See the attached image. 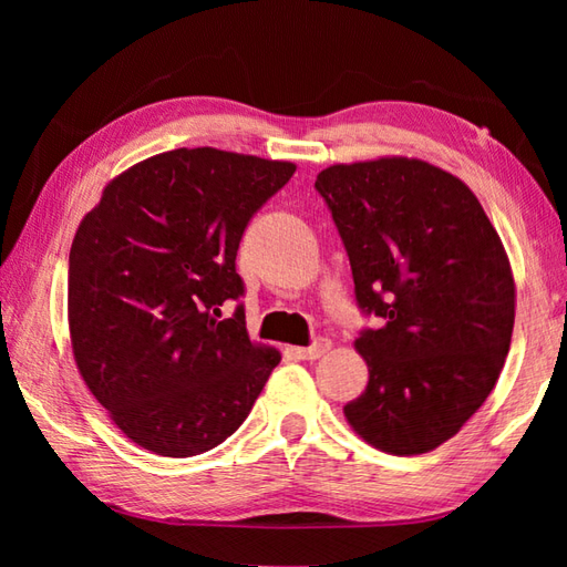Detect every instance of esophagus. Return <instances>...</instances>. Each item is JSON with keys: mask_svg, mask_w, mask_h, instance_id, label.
<instances>
[{"mask_svg": "<svg viewBox=\"0 0 567 567\" xmlns=\"http://www.w3.org/2000/svg\"><path fill=\"white\" fill-rule=\"evenodd\" d=\"M329 348H331V341L323 339V336H319V339H315V343H311V346L295 348V353H297V358H302V360H317V358L327 353Z\"/></svg>", "mask_w": 567, "mask_h": 567, "instance_id": "esophagus-1", "label": "esophagus"}]
</instances>
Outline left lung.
Returning <instances> with one entry per match:
<instances>
[{
	"label": "left lung",
	"instance_id": "8db88e82",
	"mask_svg": "<svg viewBox=\"0 0 567 567\" xmlns=\"http://www.w3.org/2000/svg\"><path fill=\"white\" fill-rule=\"evenodd\" d=\"M317 192L339 228L363 317L368 388L343 406L370 445L416 455L455 436L495 388L514 329V277L465 183L424 161L331 165Z\"/></svg>",
	"mask_w": 567,
	"mask_h": 567
}]
</instances>
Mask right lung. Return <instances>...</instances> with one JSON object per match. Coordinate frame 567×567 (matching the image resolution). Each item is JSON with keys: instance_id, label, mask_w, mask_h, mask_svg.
<instances>
[{"instance_id": "right-lung-1", "label": "right lung", "mask_w": 567, "mask_h": 567, "mask_svg": "<svg viewBox=\"0 0 567 567\" xmlns=\"http://www.w3.org/2000/svg\"><path fill=\"white\" fill-rule=\"evenodd\" d=\"M292 163L177 148L106 185L70 248L68 317L82 380L141 449L212 451L244 424L280 363L252 346L236 252Z\"/></svg>"}]
</instances>
